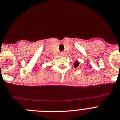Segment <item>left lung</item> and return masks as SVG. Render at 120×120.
<instances>
[{
	"instance_id": "1",
	"label": "left lung",
	"mask_w": 120,
	"mask_h": 120,
	"mask_svg": "<svg viewBox=\"0 0 120 120\" xmlns=\"http://www.w3.org/2000/svg\"><path fill=\"white\" fill-rule=\"evenodd\" d=\"M73 64H74L75 67H78L79 65V62L78 61H76Z\"/></svg>"
}]
</instances>
